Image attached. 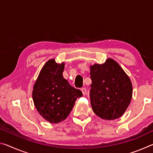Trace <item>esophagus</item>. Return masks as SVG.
Wrapping results in <instances>:
<instances>
[{"instance_id": "esophagus-1", "label": "esophagus", "mask_w": 153, "mask_h": 153, "mask_svg": "<svg viewBox=\"0 0 153 153\" xmlns=\"http://www.w3.org/2000/svg\"><path fill=\"white\" fill-rule=\"evenodd\" d=\"M81 90H82V94H84V95L86 94V93H87V90H86V88H82L81 89Z\"/></svg>"}]
</instances>
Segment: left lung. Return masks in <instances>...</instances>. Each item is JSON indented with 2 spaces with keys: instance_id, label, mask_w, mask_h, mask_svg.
<instances>
[{
  "instance_id": "8db88e82",
  "label": "left lung",
  "mask_w": 153,
  "mask_h": 153,
  "mask_svg": "<svg viewBox=\"0 0 153 153\" xmlns=\"http://www.w3.org/2000/svg\"><path fill=\"white\" fill-rule=\"evenodd\" d=\"M90 78V98L94 113L107 120L122 116L130 103L133 90L130 79L120 65L112 59L93 65Z\"/></svg>"
}]
</instances>
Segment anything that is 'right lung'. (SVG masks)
Masks as SVG:
<instances>
[{
	"label": "right lung",
	"mask_w": 153,
	"mask_h": 153,
	"mask_svg": "<svg viewBox=\"0 0 153 153\" xmlns=\"http://www.w3.org/2000/svg\"><path fill=\"white\" fill-rule=\"evenodd\" d=\"M65 64L50 59L41 69L33 86L32 98L40 115L51 123L63 121L69 115L79 90L72 87L63 76Z\"/></svg>",
	"instance_id": "1"
}]
</instances>
